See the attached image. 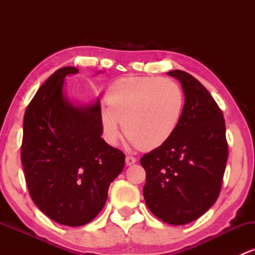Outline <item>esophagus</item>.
Here are the masks:
<instances>
[{"instance_id": "obj_1", "label": "esophagus", "mask_w": 255, "mask_h": 255, "mask_svg": "<svg viewBox=\"0 0 255 255\" xmlns=\"http://www.w3.org/2000/svg\"><path fill=\"white\" fill-rule=\"evenodd\" d=\"M135 162H136V159L134 157H131V156L126 157V164L127 165H133Z\"/></svg>"}]
</instances>
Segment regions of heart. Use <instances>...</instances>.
Returning a JSON list of instances; mask_svg holds the SVG:
<instances>
[{"instance_id": "1", "label": "heart", "mask_w": 255, "mask_h": 255, "mask_svg": "<svg viewBox=\"0 0 255 255\" xmlns=\"http://www.w3.org/2000/svg\"><path fill=\"white\" fill-rule=\"evenodd\" d=\"M107 107L98 110L102 135L116 145L125 135L142 151H152L170 140L180 125L184 97L177 83L168 78L126 77L105 91Z\"/></svg>"}]
</instances>
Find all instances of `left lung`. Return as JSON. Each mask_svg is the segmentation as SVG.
<instances>
[{
	"mask_svg": "<svg viewBox=\"0 0 255 255\" xmlns=\"http://www.w3.org/2000/svg\"><path fill=\"white\" fill-rule=\"evenodd\" d=\"M180 81L182 118L166 144L144 154L145 203L160 221L183 225L217 200L228 159L223 114L200 81L183 71L166 73Z\"/></svg>",
	"mask_w": 255,
	"mask_h": 255,
	"instance_id": "1",
	"label": "left lung"
}]
</instances>
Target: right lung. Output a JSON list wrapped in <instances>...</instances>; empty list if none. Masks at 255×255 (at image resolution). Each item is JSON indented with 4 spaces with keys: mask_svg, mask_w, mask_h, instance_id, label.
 <instances>
[{
    "mask_svg": "<svg viewBox=\"0 0 255 255\" xmlns=\"http://www.w3.org/2000/svg\"><path fill=\"white\" fill-rule=\"evenodd\" d=\"M77 73L63 67L39 87L26 109L21 145L32 200L67 227L87 224L102 211L110 183L125 166L124 152L102 137L99 99L80 104L64 92L66 77Z\"/></svg>",
    "mask_w": 255,
    "mask_h": 255,
    "instance_id": "right-lung-1",
    "label": "right lung"
}]
</instances>
